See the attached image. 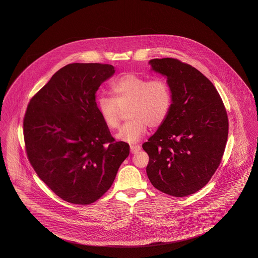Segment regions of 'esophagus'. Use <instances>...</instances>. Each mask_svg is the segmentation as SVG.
<instances>
[{
    "label": "esophagus",
    "instance_id": "obj_1",
    "mask_svg": "<svg viewBox=\"0 0 258 258\" xmlns=\"http://www.w3.org/2000/svg\"><path fill=\"white\" fill-rule=\"evenodd\" d=\"M140 150H141V146H140V145H135V144L131 145V152H132L133 154H135V153L139 152Z\"/></svg>",
    "mask_w": 258,
    "mask_h": 258
}]
</instances>
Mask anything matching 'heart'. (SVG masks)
Masks as SVG:
<instances>
[{"mask_svg":"<svg viewBox=\"0 0 258 258\" xmlns=\"http://www.w3.org/2000/svg\"><path fill=\"white\" fill-rule=\"evenodd\" d=\"M112 98L101 96L97 100L98 113L111 128L118 127L122 110L130 119L116 138L127 143L137 142L147 132L148 125L159 127L164 123L172 107V92L168 83L160 78L149 80L135 74H124L112 82Z\"/></svg>","mask_w":258,"mask_h":258,"instance_id":"obj_1","label":"heart"}]
</instances>
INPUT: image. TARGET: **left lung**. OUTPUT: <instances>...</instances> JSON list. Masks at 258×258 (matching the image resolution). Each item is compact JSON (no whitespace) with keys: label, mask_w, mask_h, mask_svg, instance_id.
I'll list each match as a JSON object with an SVG mask.
<instances>
[{"label":"left lung","mask_w":258,"mask_h":258,"mask_svg":"<svg viewBox=\"0 0 258 258\" xmlns=\"http://www.w3.org/2000/svg\"><path fill=\"white\" fill-rule=\"evenodd\" d=\"M172 92L166 121L142 147L149 155L148 178L172 197L192 195L207 184L221 163L228 119L217 89L196 68L177 59L149 61Z\"/></svg>","instance_id":"8db88e82"}]
</instances>
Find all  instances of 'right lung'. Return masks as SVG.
<instances>
[{
	"instance_id": "1",
	"label": "right lung",
	"mask_w": 258,
	"mask_h": 258,
	"mask_svg": "<svg viewBox=\"0 0 258 258\" xmlns=\"http://www.w3.org/2000/svg\"><path fill=\"white\" fill-rule=\"evenodd\" d=\"M115 74L111 64H67L30 100L25 145L37 176L67 202L87 205L113 184L130 155L116 142L96 102L99 86Z\"/></svg>"
}]
</instances>
